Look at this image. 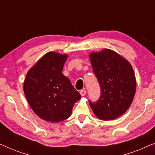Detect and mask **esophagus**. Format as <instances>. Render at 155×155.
<instances>
[{
    "label": "esophagus",
    "mask_w": 155,
    "mask_h": 155,
    "mask_svg": "<svg viewBox=\"0 0 155 155\" xmlns=\"http://www.w3.org/2000/svg\"><path fill=\"white\" fill-rule=\"evenodd\" d=\"M80 94H81V96H84V95L86 94V90H80Z\"/></svg>",
    "instance_id": "esophagus-1"
}]
</instances>
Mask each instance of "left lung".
<instances>
[{
    "label": "left lung",
    "mask_w": 155,
    "mask_h": 155,
    "mask_svg": "<svg viewBox=\"0 0 155 155\" xmlns=\"http://www.w3.org/2000/svg\"><path fill=\"white\" fill-rule=\"evenodd\" d=\"M93 71L101 88V96L90 105L100 120L116 119L130 107L136 80L130 63L113 50L104 48L90 54Z\"/></svg>",
    "instance_id": "obj_1"
}]
</instances>
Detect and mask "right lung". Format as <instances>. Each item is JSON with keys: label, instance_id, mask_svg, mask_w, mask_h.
<instances>
[{"label": "right lung", "instance_id": "add662e5", "mask_svg": "<svg viewBox=\"0 0 155 155\" xmlns=\"http://www.w3.org/2000/svg\"><path fill=\"white\" fill-rule=\"evenodd\" d=\"M67 54L48 52L27 72L23 90L33 111L46 121L58 123L71 115L81 98L62 73Z\"/></svg>", "mask_w": 155, "mask_h": 155}]
</instances>
